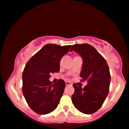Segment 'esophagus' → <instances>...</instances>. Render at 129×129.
<instances>
[{"label":"esophagus","instance_id":"34e87169","mask_svg":"<svg viewBox=\"0 0 129 129\" xmlns=\"http://www.w3.org/2000/svg\"><path fill=\"white\" fill-rule=\"evenodd\" d=\"M66 84L67 85H72V83L71 82H69V81H66Z\"/></svg>","mask_w":129,"mask_h":129}]
</instances>
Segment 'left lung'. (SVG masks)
<instances>
[{
	"label": "left lung",
	"mask_w": 129,
	"mask_h": 129,
	"mask_svg": "<svg viewBox=\"0 0 129 129\" xmlns=\"http://www.w3.org/2000/svg\"><path fill=\"white\" fill-rule=\"evenodd\" d=\"M72 51L82 58L80 77L82 81L87 82L84 88L73 84L75 89L72 95L73 104L80 112L93 114L101 107L109 93L110 82L109 66L105 58L90 44L73 45Z\"/></svg>",
	"instance_id": "left-lung-1"
}]
</instances>
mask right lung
I'll list each match as a JSON object with an SVG mask.
<instances>
[{"label": "right lung", "mask_w": 129, "mask_h": 129, "mask_svg": "<svg viewBox=\"0 0 129 129\" xmlns=\"http://www.w3.org/2000/svg\"><path fill=\"white\" fill-rule=\"evenodd\" d=\"M71 47L48 44L26 63L22 73V92L28 106L37 114L52 112L59 104L66 82L60 79L52 84L49 79L51 73L59 72L60 61Z\"/></svg>", "instance_id": "right-lung-1"}]
</instances>
